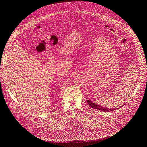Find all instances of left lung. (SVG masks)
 <instances>
[{"mask_svg":"<svg viewBox=\"0 0 147 147\" xmlns=\"http://www.w3.org/2000/svg\"><path fill=\"white\" fill-rule=\"evenodd\" d=\"M87 102L88 104V105L90 106V107L94 109H96V110H101L102 111H106V112H110V111H112L114 110H118V108L117 109H110V108H107V107H101L100 105H98V104H96L95 103L92 102L91 101H90V100H87ZM125 105V104H124ZM121 105L119 107H122L124 105Z\"/></svg>","mask_w":147,"mask_h":147,"instance_id":"8db88e82","label":"left lung"}]
</instances>
